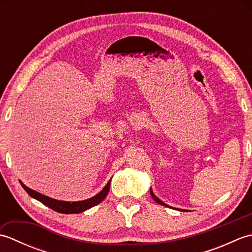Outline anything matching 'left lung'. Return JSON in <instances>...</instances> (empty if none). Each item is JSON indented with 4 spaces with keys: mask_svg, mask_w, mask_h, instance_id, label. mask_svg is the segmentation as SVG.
Listing matches in <instances>:
<instances>
[{
    "mask_svg": "<svg viewBox=\"0 0 252 252\" xmlns=\"http://www.w3.org/2000/svg\"><path fill=\"white\" fill-rule=\"evenodd\" d=\"M151 195H152V197L154 198V200H155V201H156V202H158V203H159V205H162V206H165V207H169L168 205H165V203H164L163 201H161V200H160L158 197H156V196H155V194H154V192H153L152 189H151Z\"/></svg>",
    "mask_w": 252,
    "mask_h": 252,
    "instance_id": "1",
    "label": "left lung"
}]
</instances>
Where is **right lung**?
<instances>
[{
    "label": "right lung",
    "instance_id": "1",
    "mask_svg": "<svg viewBox=\"0 0 252 252\" xmlns=\"http://www.w3.org/2000/svg\"><path fill=\"white\" fill-rule=\"evenodd\" d=\"M110 181L108 183L106 184V186L104 187L103 189H101L97 195H95L92 198H89V199H85L82 201H62V200H56V199H53V198H50L47 196H44L40 194V192H37L33 189H29V187H27L23 182H20L21 186L24 187V189L28 192V195H30V197L34 198V199L39 200L40 202L43 203L46 207H49L51 209H53L54 211H57L60 213H65V215H71V213H80V212H83L85 210H88V209L92 208L96 205H98L99 202L103 201L105 199V197L107 196L109 191V187H110Z\"/></svg>",
    "mask_w": 252,
    "mask_h": 252
}]
</instances>
